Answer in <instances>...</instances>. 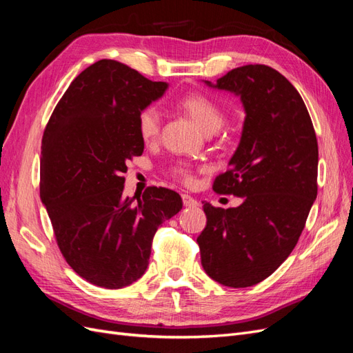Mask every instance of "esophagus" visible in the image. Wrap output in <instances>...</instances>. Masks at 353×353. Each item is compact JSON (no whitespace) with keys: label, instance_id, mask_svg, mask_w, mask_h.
Returning <instances> with one entry per match:
<instances>
[{"label":"esophagus","instance_id":"obj_1","mask_svg":"<svg viewBox=\"0 0 353 353\" xmlns=\"http://www.w3.org/2000/svg\"><path fill=\"white\" fill-rule=\"evenodd\" d=\"M183 203H184L185 208H196V206H199V201L194 197H191L188 194H183Z\"/></svg>","mask_w":353,"mask_h":353}]
</instances>
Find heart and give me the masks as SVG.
Returning a JSON list of instances; mask_svg holds the SVG:
<instances>
[{
  "label": "heart",
  "instance_id": "heart-1",
  "mask_svg": "<svg viewBox=\"0 0 353 353\" xmlns=\"http://www.w3.org/2000/svg\"><path fill=\"white\" fill-rule=\"evenodd\" d=\"M178 108L185 112L206 134L216 132L223 123L221 109L203 94L184 95L178 100ZM160 128H162V114L156 108H147L138 116V131L143 140H154L160 132ZM176 172L188 178V172L184 168H179Z\"/></svg>",
  "mask_w": 353,
  "mask_h": 353
}]
</instances>
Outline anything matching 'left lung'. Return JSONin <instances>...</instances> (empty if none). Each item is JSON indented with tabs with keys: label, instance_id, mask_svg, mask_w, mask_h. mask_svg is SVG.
<instances>
[{
	"label": "left lung",
	"instance_id": "left-lung-1",
	"mask_svg": "<svg viewBox=\"0 0 353 353\" xmlns=\"http://www.w3.org/2000/svg\"><path fill=\"white\" fill-rule=\"evenodd\" d=\"M205 85L239 97L245 116L230 169L213 183L243 203H205L201 266L222 285L250 287L279 268L303 231L318 190L316 137L301 94L272 68L241 66Z\"/></svg>",
	"mask_w": 353,
	"mask_h": 353
}]
</instances>
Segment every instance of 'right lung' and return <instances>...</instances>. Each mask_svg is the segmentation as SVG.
I'll use <instances>...</instances> for the list:
<instances>
[{
  "mask_svg": "<svg viewBox=\"0 0 353 353\" xmlns=\"http://www.w3.org/2000/svg\"><path fill=\"white\" fill-rule=\"evenodd\" d=\"M168 87L99 60L72 81L44 131L39 196L66 262L91 284L122 288L141 279L157 228L183 209L162 187L123 196L126 162L144 150L138 116Z\"/></svg>",
  "mask_w": 353,
  "mask_h": 353,
  "instance_id": "right-lung-1",
  "label": "right lung"
}]
</instances>
